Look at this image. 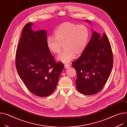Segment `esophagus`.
<instances>
[{
  "instance_id": "34e87169",
  "label": "esophagus",
  "mask_w": 127,
  "mask_h": 127,
  "mask_svg": "<svg viewBox=\"0 0 127 127\" xmlns=\"http://www.w3.org/2000/svg\"><path fill=\"white\" fill-rule=\"evenodd\" d=\"M70 67V65L69 64H64V67L65 69H68V68H69Z\"/></svg>"
}]
</instances>
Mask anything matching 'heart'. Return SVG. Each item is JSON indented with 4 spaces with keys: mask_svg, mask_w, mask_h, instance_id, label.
I'll return each mask as SVG.
<instances>
[{
    "mask_svg": "<svg viewBox=\"0 0 127 127\" xmlns=\"http://www.w3.org/2000/svg\"><path fill=\"white\" fill-rule=\"evenodd\" d=\"M54 38L49 36L46 40L48 50L52 53L59 54L64 45V50L58 57L64 63L70 62L75 56L80 55L88 43L90 32L87 27L66 22L58 26L54 32Z\"/></svg>",
    "mask_w": 127,
    "mask_h": 127,
    "instance_id": "b5f03b06",
    "label": "heart"
}]
</instances>
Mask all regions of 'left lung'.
<instances>
[{
    "mask_svg": "<svg viewBox=\"0 0 127 127\" xmlns=\"http://www.w3.org/2000/svg\"><path fill=\"white\" fill-rule=\"evenodd\" d=\"M113 62L111 47L107 35L104 33L102 37L94 31L84 52L72 63L77 72V90L86 95L100 92L110 75Z\"/></svg>",
    "mask_w": 127,
    "mask_h": 127,
    "instance_id": "left-lung-1",
    "label": "left lung"
}]
</instances>
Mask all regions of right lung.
Masks as SVG:
<instances>
[{"mask_svg":"<svg viewBox=\"0 0 127 127\" xmlns=\"http://www.w3.org/2000/svg\"><path fill=\"white\" fill-rule=\"evenodd\" d=\"M30 22L23 28L16 55L17 72L27 89L38 96H46L55 90L64 69L56 63L46 45V31L32 30Z\"/></svg>","mask_w":127,"mask_h":127,"instance_id":"right-lung-1","label":"right lung"}]
</instances>
